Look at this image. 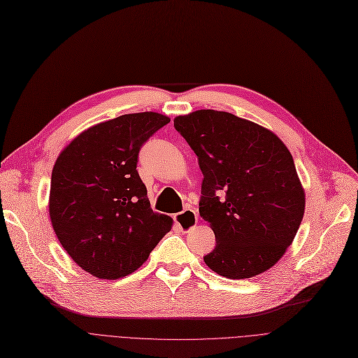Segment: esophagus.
Instances as JSON below:
<instances>
[{"label":"esophagus","mask_w":358,"mask_h":358,"mask_svg":"<svg viewBox=\"0 0 358 358\" xmlns=\"http://www.w3.org/2000/svg\"><path fill=\"white\" fill-rule=\"evenodd\" d=\"M174 220L177 223V227L182 232H187V231H190L197 223V212L193 209H184L182 212H180L174 216Z\"/></svg>","instance_id":"1"}]
</instances>
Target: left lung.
Here are the masks:
<instances>
[{
	"label": "left lung",
	"mask_w": 358,
	"mask_h": 358,
	"mask_svg": "<svg viewBox=\"0 0 358 358\" xmlns=\"http://www.w3.org/2000/svg\"><path fill=\"white\" fill-rule=\"evenodd\" d=\"M203 173L199 212L216 236L203 259L228 278H250L283 257L305 213L293 157L271 130L232 113L197 110L174 119Z\"/></svg>",
	"instance_id": "8db88e82"
}]
</instances>
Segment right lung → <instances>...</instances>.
Returning <instances> with one entry per match:
<instances>
[{
  "label": "right lung",
  "mask_w": 358,
  "mask_h": 358,
  "mask_svg": "<svg viewBox=\"0 0 358 358\" xmlns=\"http://www.w3.org/2000/svg\"><path fill=\"white\" fill-rule=\"evenodd\" d=\"M169 117L131 113L92 126L75 138L52 171L49 215L61 245L97 278L138 270L173 219L150 209L138 174L142 145Z\"/></svg>",
  "instance_id": "1"
}]
</instances>
